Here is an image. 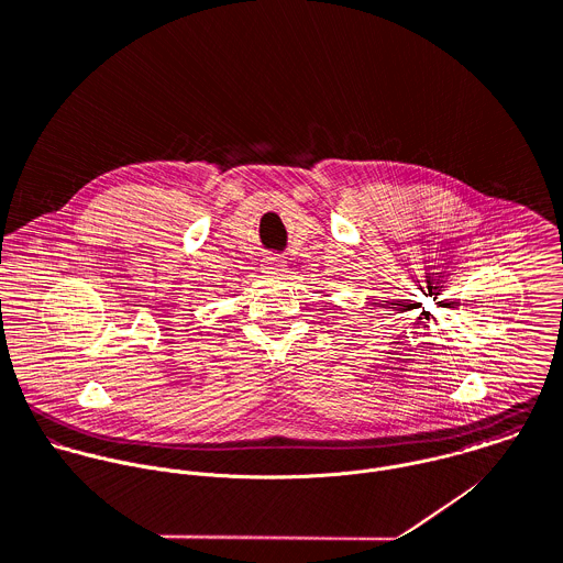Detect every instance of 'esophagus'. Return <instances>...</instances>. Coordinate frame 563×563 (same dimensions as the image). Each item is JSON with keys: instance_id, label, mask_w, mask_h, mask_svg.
I'll list each match as a JSON object with an SVG mask.
<instances>
[{"instance_id": "esophagus-1", "label": "esophagus", "mask_w": 563, "mask_h": 563, "mask_svg": "<svg viewBox=\"0 0 563 563\" xmlns=\"http://www.w3.org/2000/svg\"><path fill=\"white\" fill-rule=\"evenodd\" d=\"M263 269H265L267 276L278 278V276H283V274L287 272V265H285V261L278 258V256H267V258L263 261Z\"/></svg>"}]
</instances>
